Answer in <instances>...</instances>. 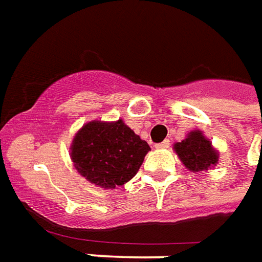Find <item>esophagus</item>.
<instances>
[{"label":"esophagus","instance_id":"1","mask_svg":"<svg viewBox=\"0 0 262 262\" xmlns=\"http://www.w3.org/2000/svg\"><path fill=\"white\" fill-rule=\"evenodd\" d=\"M168 147H169V140H164L162 143L156 144V148H160V150H164V148H168Z\"/></svg>","mask_w":262,"mask_h":262}]
</instances>
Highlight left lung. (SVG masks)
<instances>
[{"label": "left lung", "instance_id": "1", "mask_svg": "<svg viewBox=\"0 0 262 262\" xmlns=\"http://www.w3.org/2000/svg\"><path fill=\"white\" fill-rule=\"evenodd\" d=\"M173 151L180 162L190 172H201L214 168L220 160V152L212 146L210 139L201 130H191L179 143L173 144Z\"/></svg>", "mask_w": 262, "mask_h": 262}]
</instances>
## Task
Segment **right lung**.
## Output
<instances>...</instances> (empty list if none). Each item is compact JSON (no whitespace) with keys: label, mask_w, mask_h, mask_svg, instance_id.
<instances>
[{"label":"right lung","mask_w":262,"mask_h":262,"mask_svg":"<svg viewBox=\"0 0 262 262\" xmlns=\"http://www.w3.org/2000/svg\"><path fill=\"white\" fill-rule=\"evenodd\" d=\"M150 150L146 140L118 119L84 123L73 137L69 154L84 179L101 189H115L136 175Z\"/></svg>","instance_id":"obj_1"}]
</instances>
